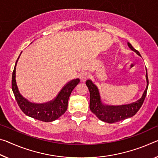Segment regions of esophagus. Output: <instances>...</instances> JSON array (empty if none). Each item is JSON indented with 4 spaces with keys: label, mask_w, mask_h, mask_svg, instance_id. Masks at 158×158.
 Here are the masks:
<instances>
[{
    "label": "esophagus",
    "mask_w": 158,
    "mask_h": 158,
    "mask_svg": "<svg viewBox=\"0 0 158 158\" xmlns=\"http://www.w3.org/2000/svg\"><path fill=\"white\" fill-rule=\"evenodd\" d=\"M89 78V74L88 73H83L80 76V80L82 82H85Z\"/></svg>",
    "instance_id": "1"
}]
</instances>
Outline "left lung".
Returning a JSON list of instances; mask_svg holds the SVG:
<instances>
[{
    "instance_id": "1",
    "label": "left lung",
    "mask_w": 158,
    "mask_h": 158,
    "mask_svg": "<svg viewBox=\"0 0 158 158\" xmlns=\"http://www.w3.org/2000/svg\"><path fill=\"white\" fill-rule=\"evenodd\" d=\"M129 47L132 51L136 52L139 56H141L139 52L136 51L131 46V44L128 43ZM147 86L142 97L139 101L129 105H122L118 106H106L102 103L99 91L97 87L90 81L87 80L86 84L90 92V110L96 117L101 121L107 123L112 124L122 120L126 119L129 117H133L139 110L141 106L143 103L145 98L146 96L148 87V78L146 73Z\"/></svg>"
}]
</instances>
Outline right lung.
<instances>
[{"label": "right lung", "mask_w": 158, "mask_h": 158, "mask_svg": "<svg viewBox=\"0 0 158 158\" xmlns=\"http://www.w3.org/2000/svg\"><path fill=\"white\" fill-rule=\"evenodd\" d=\"M19 57L17 60L12 72V90L19 108L27 116L42 122H50L58 119L66 112L70 94L75 86L79 83V79H73L64 85L56 98L52 101L43 104L31 103L22 97V95L19 94L17 86L15 69Z\"/></svg>", "instance_id": "obj_1"}]
</instances>
